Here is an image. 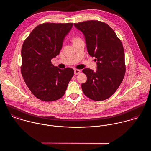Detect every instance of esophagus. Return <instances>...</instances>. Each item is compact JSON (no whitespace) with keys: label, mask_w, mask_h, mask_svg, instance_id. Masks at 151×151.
I'll use <instances>...</instances> for the list:
<instances>
[{"label":"esophagus","mask_w":151,"mask_h":151,"mask_svg":"<svg viewBox=\"0 0 151 151\" xmlns=\"http://www.w3.org/2000/svg\"><path fill=\"white\" fill-rule=\"evenodd\" d=\"M80 72H81V70H78V69L74 70V74H75V75L78 74L79 73H80Z\"/></svg>","instance_id":"34e87169"}]
</instances>
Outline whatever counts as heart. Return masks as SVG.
Listing matches in <instances>:
<instances>
[{
	"label": "heart",
	"instance_id": "1",
	"mask_svg": "<svg viewBox=\"0 0 151 151\" xmlns=\"http://www.w3.org/2000/svg\"><path fill=\"white\" fill-rule=\"evenodd\" d=\"M78 39H80V38H77V37H74V38L73 39V42H74V41H76V40H78Z\"/></svg>",
	"mask_w": 151,
	"mask_h": 151
}]
</instances>
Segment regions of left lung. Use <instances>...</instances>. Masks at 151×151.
<instances>
[{
	"instance_id": "obj_1",
	"label": "left lung",
	"mask_w": 151,
	"mask_h": 151,
	"mask_svg": "<svg viewBox=\"0 0 151 151\" xmlns=\"http://www.w3.org/2000/svg\"><path fill=\"white\" fill-rule=\"evenodd\" d=\"M84 35L89 55L97 60V70L85 68L87 80L82 84L84 95L101 101L110 98L121 84L126 73L122 43L107 24L89 20L74 24Z\"/></svg>"
}]
</instances>
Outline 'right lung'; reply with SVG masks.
<instances>
[{
  "label": "right lung",
  "mask_w": 151,
  "mask_h": 151,
  "mask_svg": "<svg viewBox=\"0 0 151 151\" xmlns=\"http://www.w3.org/2000/svg\"><path fill=\"white\" fill-rule=\"evenodd\" d=\"M73 24H40L23 42L22 76L31 92L40 100L52 102L62 98L74 75L73 68L62 70L51 62L52 59L59 54L63 40Z\"/></svg>",
  "instance_id": "1"
}]
</instances>
